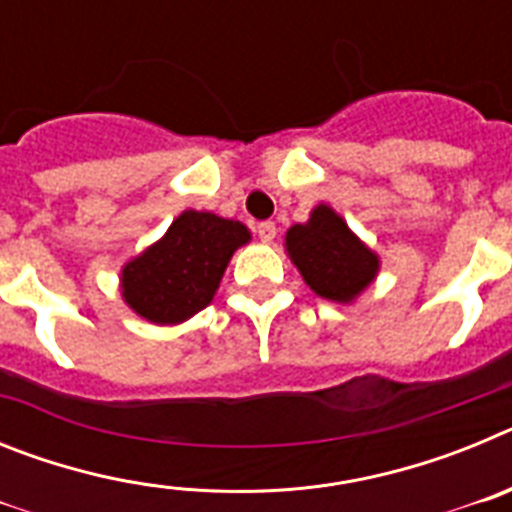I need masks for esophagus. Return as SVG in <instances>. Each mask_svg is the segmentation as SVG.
<instances>
[{"label": "esophagus", "mask_w": 512, "mask_h": 512, "mask_svg": "<svg viewBox=\"0 0 512 512\" xmlns=\"http://www.w3.org/2000/svg\"><path fill=\"white\" fill-rule=\"evenodd\" d=\"M256 233H259L261 243H271L274 238H277V225L271 223V220H264V223H259Z\"/></svg>", "instance_id": "34e87169"}]
</instances>
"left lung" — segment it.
Wrapping results in <instances>:
<instances>
[{"mask_svg": "<svg viewBox=\"0 0 512 512\" xmlns=\"http://www.w3.org/2000/svg\"><path fill=\"white\" fill-rule=\"evenodd\" d=\"M284 251L307 287L338 305L359 300L379 274L377 251L366 246L330 205L312 207L307 223L284 235Z\"/></svg>", "mask_w": 512, "mask_h": 512, "instance_id": "8db88e82", "label": "left lung"}]
</instances>
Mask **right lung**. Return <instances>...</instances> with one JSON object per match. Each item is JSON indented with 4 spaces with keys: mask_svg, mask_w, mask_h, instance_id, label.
Returning a JSON list of instances; mask_svg holds the SVG:
<instances>
[{
    "mask_svg": "<svg viewBox=\"0 0 512 512\" xmlns=\"http://www.w3.org/2000/svg\"><path fill=\"white\" fill-rule=\"evenodd\" d=\"M251 230L215 212L184 210L156 243L125 261L120 295L153 325H179L205 310L223 282L233 253Z\"/></svg>",
    "mask_w": 512,
    "mask_h": 512,
    "instance_id": "1",
    "label": "right lung"
}]
</instances>
